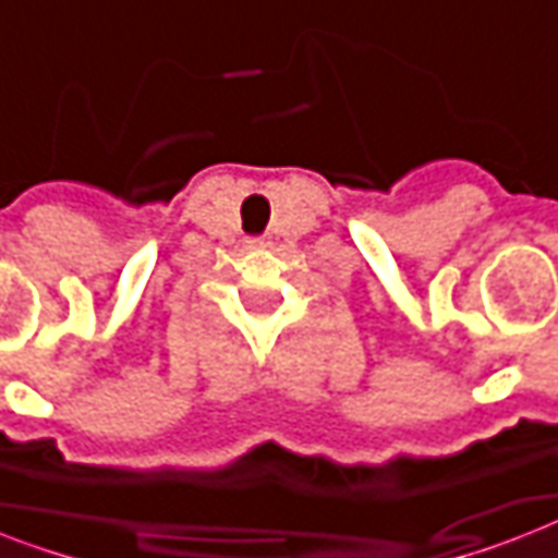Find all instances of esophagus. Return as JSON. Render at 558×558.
<instances>
[{
	"mask_svg": "<svg viewBox=\"0 0 558 558\" xmlns=\"http://www.w3.org/2000/svg\"><path fill=\"white\" fill-rule=\"evenodd\" d=\"M251 245H254V248H263L266 242H263V240H254V242H251Z\"/></svg>",
	"mask_w": 558,
	"mask_h": 558,
	"instance_id": "obj_1",
	"label": "esophagus"
}]
</instances>
